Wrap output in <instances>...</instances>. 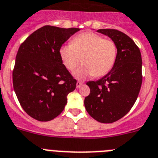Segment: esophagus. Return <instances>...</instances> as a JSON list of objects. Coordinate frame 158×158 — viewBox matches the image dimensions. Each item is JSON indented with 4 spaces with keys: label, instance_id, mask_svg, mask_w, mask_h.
<instances>
[{
    "label": "esophagus",
    "instance_id": "obj_1",
    "mask_svg": "<svg viewBox=\"0 0 158 158\" xmlns=\"http://www.w3.org/2000/svg\"><path fill=\"white\" fill-rule=\"evenodd\" d=\"M82 85H83V83H82V82H81V81H77V85H76V86H77V88H80L81 86Z\"/></svg>",
    "mask_w": 158,
    "mask_h": 158
}]
</instances>
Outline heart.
Segmentation results:
<instances>
[{
    "instance_id": "1",
    "label": "heart",
    "mask_w": 158,
    "mask_h": 158,
    "mask_svg": "<svg viewBox=\"0 0 158 158\" xmlns=\"http://www.w3.org/2000/svg\"><path fill=\"white\" fill-rule=\"evenodd\" d=\"M117 45L111 39L98 33L87 32L77 36L71 44H63L59 55L63 64L70 71L83 64L73 73L74 77L84 80L90 76L100 77L112 69L117 57Z\"/></svg>"
}]
</instances>
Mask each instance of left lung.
Returning a JSON list of instances; mask_svg holds the SVG:
<instances>
[{"label":"left lung","instance_id":"obj_1","mask_svg":"<svg viewBox=\"0 0 158 158\" xmlns=\"http://www.w3.org/2000/svg\"><path fill=\"white\" fill-rule=\"evenodd\" d=\"M117 45V57L110 72L99 80L89 81L90 94L85 107L93 118L113 123L123 118L135 103L142 83L140 49L129 36L116 29H98Z\"/></svg>","mask_w":158,"mask_h":158}]
</instances>
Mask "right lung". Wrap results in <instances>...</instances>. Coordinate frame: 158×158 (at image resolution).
Here are the masks:
<instances>
[{
    "label": "right lung",
    "instance_id": "right-lung-1",
    "mask_svg": "<svg viewBox=\"0 0 158 158\" xmlns=\"http://www.w3.org/2000/svg\"><path fill=\"white\" fill-rule=\"evenodd\" d=\"M80 29L45 25L21 44L13 72L15 94L23 110L40 121L54 119L64 110L67 95L76 89L59 49Z\"/></svg>",
    "mask_w": 158,
    "mask_h": 158
}]
</instances>
